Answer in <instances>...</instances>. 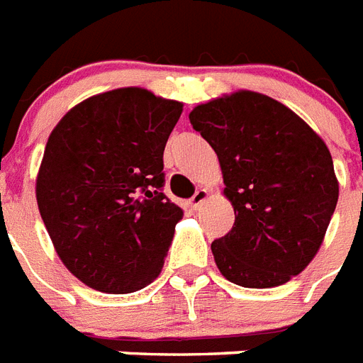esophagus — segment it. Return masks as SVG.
<instances>
[{"instance_id":"obj_1","label":"esophagus","mask_w":363,"mask_h":363,"mask_svg":"<svg viewBox=\"0 0 363 363\" xmlns=\"http://www.w3.org/2000/svg\"><path fill=\"white\" fill-rule=\"evenodd\" d=\"M208 196H210V193L206 189H199L195 193V196L191 199V206H193V210H199L200 206L204 204L206 200H208Z\"/></svg>"}]
</instances>
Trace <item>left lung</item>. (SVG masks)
I'll list each match as a JSON object with an SVG mask.
<instances>
[{"label": "left lung", "mask_w": 363, "mask_h": 363, "mask_svg": "<svg viewBox=\"0 0 363 363\" xmlns=\"http://www.w3.org/2000/svg\"><path fill=\"white\" fill-rule=\"evenodd\" d=\"M217 153L234 227L211 243L225 279L247 289L285 285L323 245L339 196L328 146L268 95L240 89L191 110Z\"/></svg>", "instance_id": "left-lung-1"}]
</instances>
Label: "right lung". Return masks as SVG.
Returning <instances> with one entry per match:
<instances>
[{"label": "right lung", "instance_id": "add662e5", "mask_svg": "<svg viewBox=\"0 0 363 363\" xmlns=\"http://www.w3.org/2000/svg\"><path fill=\"white\" fill-rule=\"evenodd\" d=\"M184 103L118 88L72 106L48 136L35 184L57 257L84 285L129 294L163 269L184 217L161 193Z\"/></svg>", "mask_w": 363, "mask_h": 363}]
</instances>
